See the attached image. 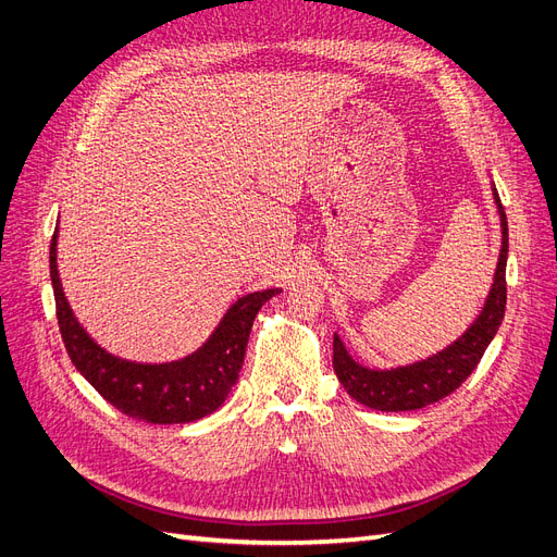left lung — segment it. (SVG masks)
<instances>
[{
    "instance_id": "8db88e82",
    "label": "left lung",
    "mask_w": 557,
    "mask_h": 557,
    "mask_svg": "<svg viewBox=\"0 0 557 557\" xmlns=\"http://www.w3.org/2000/svg\"><path fill=\"white\" fill-rule=\"evenodd\" d=\"M493 197L502 225V248L495 269L493 288L485 297V305L458 339L434 356L395 369H369L348 356L339 334H334L332 364L346 393L376 411H413L423 409L450 395L467 381L481 362L485 348L491 346L502 325L504 307H507V256H509V225L507 213L493 185Z\"/></svg>"
}]
</instances>
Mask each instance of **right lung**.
<instances>
[{"label": "right lung", "instance_id": "right-lung-1", "mask_svg": "<svg viewBox=\"0 0 557 557\" xmlns=\"http://www.w3.org/2000/svg\"><path fill=\"white\" fill-rule=\"evenodd\" d=\"M58 325L74 367L117 411L153 425L190 423L213 413L237 383L252 320L278 288L248 293L227 309L209 339L190 356L172 362H134L111 356L83 330L64 297L58 272V227L50 242Z\"/></svg>", "mask_w": 557, "mask_h": 557}]
</instances>
